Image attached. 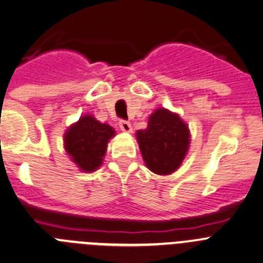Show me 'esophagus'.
<instances>
[{"label": "esophagus", "instance_id": "34e87169", "mask_svg": "<svg viewBox=\"0 0 263 263\" xmlns=\"http://www.w3.org/2000/svg\"><path fill=\"white\" fill-rule=\"evenodd\" d=\"M119 128L123 132H132V126L127 120H120L119 122Z\"/></svg>", "mask_w": 263, "mask_h": 263}]
</instances>
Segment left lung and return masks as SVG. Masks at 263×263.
<instances>
[{
    "mask_svg": "<svg viewBox=\"0 0 263 263\" xmlns=\"http://www.w3.org/2000/svg\"><path fill=\"white\" fill-rule=\"evenodd\" d=\"M137 143L146 166L158 175H168L181 165L190 146V131L178 114L158 109L148 127L139 129Z\"/></svg>",
    "mask_w": 263,
    "mask_h": 263,
    "instance_id": "left-lung-1",
    "label": "left lung"
}]
</instances>
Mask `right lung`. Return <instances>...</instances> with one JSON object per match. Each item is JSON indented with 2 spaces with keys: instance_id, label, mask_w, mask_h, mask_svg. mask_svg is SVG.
<instances>
[{
  "instance_id": "1",
  "label": "right lung",
  "mask_w": 263,
  "mask_h": 263,
  "mask_svg": "<svg viewBox=\"0 0 263 263\" xmlns=\"http://www.w3.org/2000/svg\"><path fill=\"white\" fill-rule=\"evenodd\" d=\"M114 135L109 124L100 123L92 115H85L66 132V152L83 171L90 173L102 163L107 141Z\"/></svg>"
}]
</instances>
